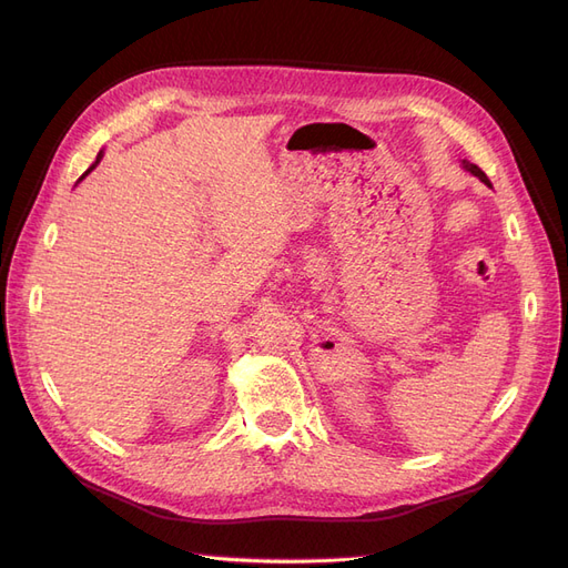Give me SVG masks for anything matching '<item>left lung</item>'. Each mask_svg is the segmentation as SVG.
I'll use <instances>...</instances> for the list:
<instances>
[{"mask_svg": "<svg viewBox=\"0 0 568 568\" xmlns=\"http://www.w3.org/2000/svg\"><path fill=\"white\" fill-rule=\"evenodd\" d=\"M462 165H464V170H469V173H471L474 178H478L480 182H484V184H488V186H490V180L486 178V173H484V170H480L478 165H474V163H469V161H462Z\"/></svg>", "mask_w": 568, "mask_h": 568, "instance_id": "obj_1", "label": "left lung"}]
</instances>
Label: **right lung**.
Instances as JSON below:
<instances>
[{"mask_svg":"<svg viewBox=\"0 0 568 568\" xmlns=\"http://www.w3.org/2000/svg\"><path fill=\"white\" fill-rule=\"evenodd\" d=\"M99 161H101V153H99V156H97V161H94V165H97V163H99ZM94 165H92V168H90V170H88V173H84V175H90V173H92V170H94ZM84 175H82V178H84ZM82 178H80V180H82Z\"/></svg>","mask_w":568,"mask_h":568,"instance_id":"add662e5","label":"right lung"}]
</instances>
